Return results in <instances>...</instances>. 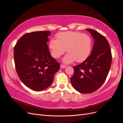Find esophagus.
<instances>
[{
	"instance_id": "esophagus-1",
	"label": "esophagus",
	"mask_w": 123,
	"mask_h": 123,
	"mask_svg": "<svg viewBox=\"0 0 123 123\" xmlns=\"http://www.w3.org/2000/svg\"><path fill=\"white\" fill-rule=\"evenodd\" d=\"M66 67H67V66L66 65H61V68L62 69H64Z\"/></svg>"
}]
</instances>
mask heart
Wrapping results in <instances>:
<instances>
[{
    "instance_id": "1",
    "label": "heart",
    "mask_w": 123,
    "mask_h": 123,
    "mask_svg": "<svg viewBox=\"0 0 123 123\" xmlns=\"http://www.w3.org/2000/svg\"><path fill=\"white\" fill-rule=\"evenodd\" d=\"M56 37L57 40H50L49 49L55 58L60 57L67 49L68 53L62 59L65 64H70L75 61L81 62L90 55L92 41L88 35L78 31H66L59 33Z\"/></svg>"
}]
</instances>
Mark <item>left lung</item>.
Returning a JSON list of instances; mask_svg holds the SVG:
<instances>
[{
	"mask_svg": "<svg viewBox=\"0 0 123 123\" xmlns=\"http://www.w3.org/2000/svg\"><path fill=\"white\" fill-rule=\"evenodd\" d=\"M86 29L94 39L93 49L85 61L74 67L70 81L76 91L89 94L97 90L105 81L111 68L112 54L110 44L104 36L95 30Z\"/></svg>",
	"mask_w": 123,
	"mask_h": 123,
	"instance_id": "obj_1",
	"label": "left lung"
}]
</instances>
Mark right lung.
I'll return each mask as SVG.
<instances>
[{"instance_id": "add662e5", "label": "right lung", "mask_w": 123, "mask_h": 123, "mask_svg": "<svg viewBox=\"0 0 123 123\" xmlns=\"http://www.w3.org/2000/svg\"><path fill=\"white\" fill-rule=\"evenodd\" d=\"M49 31L27 33L19 39L14 48V60L18 77L35 91L47 88L53 82L60 64L49 53Z\"/></svg>"}]
</instances>
